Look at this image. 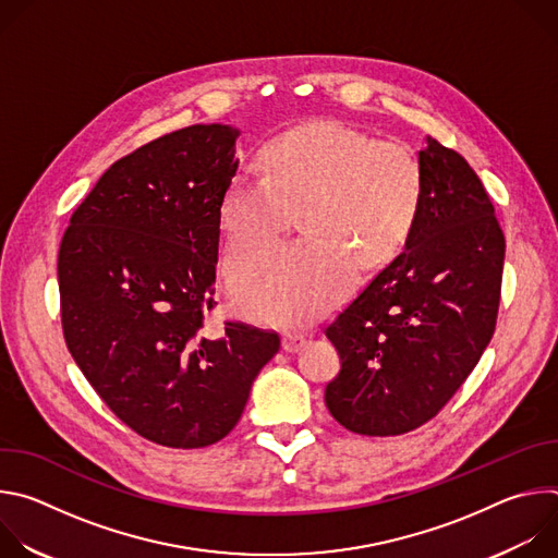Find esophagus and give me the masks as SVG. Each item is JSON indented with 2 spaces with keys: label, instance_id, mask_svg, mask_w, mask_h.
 <instances>
[{
  "label": "esophagus",
  "instance_id": "esophagus-1",
  "mask_svg": "<svg viewBox=\"0 0 558 558\" xmlns=\"http://www.w3.org/2000/svg\"><path fill=\"white\" fill-rule=\"evenodd\" d=\"M304 342H306V336L300 333V331H287V333L282 336V349H284L287 353H295L298 349H302Z\"/></svg>",
  "mask_w": 558,
  "mask_h": 558
}]
</instances>
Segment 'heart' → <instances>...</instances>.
<instances>
[{
	"label": "heart",
	"instance_id": "obj_1",
	"mask_svg": "<svg viewBox=\"0 0 558 558\" xmlns=\"http://www.w3.org/2000/svg\"><path fill=\"white\" fill-rule=\"evenodd\" d=\"M417 158L342 121H315L271 138L260 174L238 172L220 201L225 254L265 247L300 207L304 235L247 256L231 271L235 308L258 323L298 325L331 308L364 269L392 260L422 207Z\"/></svg>",
	"mask_w": 558,
	"mask_h": 558
}]
</instances>
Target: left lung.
Masks as SVG:
<instances>
[{
  "mask_svg": "<svg viewBox=\"0 0 558 558\" xmlns=\"http://www.w3.org/2000/svg\"><path fill=\"white\" fill-rule=\"evenodd\" d=\"M415 227L386 269L327 327L342 368L325 402L344 428L404 435L433 420L486 351L506 238L465 158L426 136Z\"/></svg>",
  "mask_w": 558,
  "mask_h": 558,
  "instance_id": "obj_1",
  "label": "left lung"
}]
</instances>
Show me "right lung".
Masks as SVG:
<instances>
[{
    "instance_id": "right-lung-1",
    "label": "right lung",
    "mask_w": 558,
    "mask_h": 558,
    "mask_svg": "<svg viewBox=\"0 0 558 558\" xmlns=\"http://www.w3.org/2000/svg\"><path fill=\"white\" fill-rule=\"evenodd\" d=\"M235 128L190 125L119 158L59 247L68 351L110 411L168 448L220 441L280 338L241 323L205 336Z\"/></svg>"
}]
</instances>
